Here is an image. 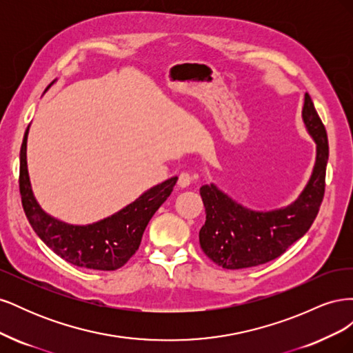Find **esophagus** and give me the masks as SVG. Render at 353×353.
Listing matches in <instances>:
<instances>
[{
    "label": "esophagus",
    "mask_w": 353,
    "mask_h": 353,
    "mask_svg": "<svg viewBox=\"0 0 353 353\" xmlns=\"http://www.w3.org/2000/svg\"><path fill=\"white\" fill-rule=\"evenodd\" d=\"M191 179H193V178H191V175L188 172H183L178 178V187L187 188L191 184Z\"/></svg>",
    "instance_id": "esophagus-1"
}]
</instances>
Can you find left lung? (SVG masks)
<instances>
[{"mask_svg":"<svg viewBox=\"0 0 353 353\" xmlns=\"http://www.w3.org/2000/svg\"><path fill=\"white\" fill-rule=\"evenodd\" d=\"M302 119L315 141L316 156L311 178L290 205L274 210H253L240 205L215 184L200 188L206 212V222L199 232L200 248L222 268L241 270L270 262L311 228L324 197L328 140L307 92Z\"/></svg>","mask_w":353,"mask_h":353,"instance_id":"obj_1","label":"left lung"}]
</instances>
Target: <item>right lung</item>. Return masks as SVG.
Here are the masks:
<instances>
[{"label":"right lung","instance_id":"obj_1","mask_svg":"<svg viewBox=\"0 0 353 353\" xmlns=\"http://www.w3.org/2000/svg\"><path fill=\"white\" fill-rule=\"evenodd\" d=\"M28 134L29 126L20 148L19 187L32 228L52 252L72 265L95 271L119 270L140 248L147 223L172 193L178 176L147 190L112 216L88 225H72L48 215L34 196L26 160Z\"/></svg>","mask_w":353,"mask_h":353}]
</instances>
